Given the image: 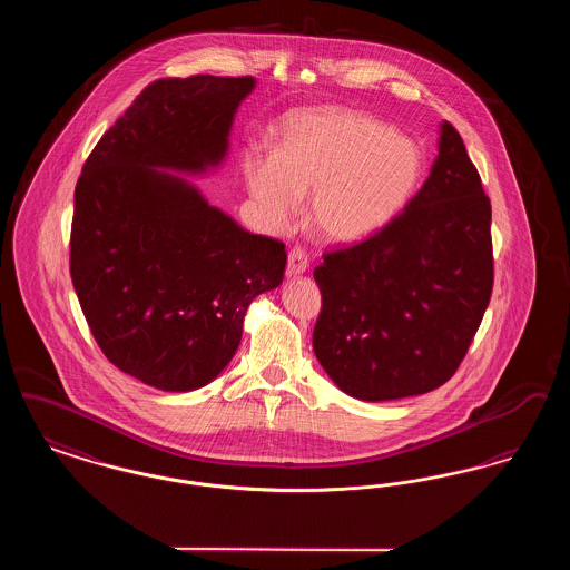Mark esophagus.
Listing matches in <instances>:
<instances>
[{"label":"esophagus","instance_id":"obj_1","mask_svg":"<svg viewBox=\"0 0 570 570\" xmlns=\"http://www.w3.org/2000/svg\"><path fill=\"white\" fill-rule=\"evenodd\" d=\"M307 265H309V261H307L305 249H301V247H293V249L288 252L286 275H298V273H303L307 269Z\"/></svg>","mask_w":570,"mask_h":570}]
</instances>
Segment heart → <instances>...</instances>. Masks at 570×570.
Returning <instances> with one entry per match:
<instances>
[{
  "label": "heart",
  "mask_w": 570,
  "mask_h": 570,
  "mask_svg": "<svg viewBox=\"0 0 570 570\" xmlns=\"http://www.w3.org/2000/svg\"><path fill=\"white\" fill-rule=\"evenodd\" d=\"M423 168L419 142L351 109L301 112L279 151L252 147L244 156L245 186L272 228L293 226L309 194L312 230L340 245L370 239L400 216Z\"/></svg>",
  "instance_id": "heart-1"
}]
</instances>
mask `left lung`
<instances>
[{
    "label": "left lung",
    "instance_id": "1",
    "mask_svg": "<svg viewBox=\"0 0 570 570\" xmlns=\"http://www.w3.org/2000/svg\"><path fill=\"white\" fill-rule=\"evenodd\" d=\"M323 309L314 353L344 393L389 402L434 391L468 353L493 288L491 203L460 132L406 209L314 269Z\"/></svg>",
    "mask_w": 570,
    "mask_h": 570
}]
</instances>
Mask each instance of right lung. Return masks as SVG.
I'll return each instance as SVG.
<instances>
[{"instance_id": "add662e5", "label": "right lung", "mask_w": 570, "mask_h": 570, "mask_svg": "<svg viewBox=\"0 0 570 570\" xmlns=\"http://www.w3.org/2000/svg\"><path fill=\"white\" fill-rule=\"evenodd\" d=\"M252 77L160 79L98 140L75 190L70 275L115 367L163 391L216 379L252 298L282 284L284 244L252 235L184 177L224 160Z\"/></svg>"}]
</instances>
